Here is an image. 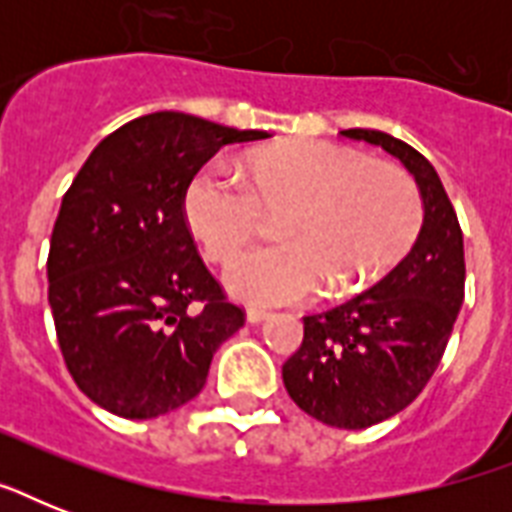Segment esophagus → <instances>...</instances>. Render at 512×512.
Masks as SVG:
<instances>
[{
	"mask_svg": "<svg viewBox=\"0 0 512 512\" xmlns=\"http://www.w3.org/2000/svg\"><path fill=\"white\" fill-rule=\"evenodd\" d=\"M268 316H271V313L263 311V308H249V311H247V321H249V324H260V321H265V319H268Z\"/></svg>",
	"mask_w": 512,
	"mask_h": 512,
	"instance_id": "1",
	"label": "esophagus"
}]
</instances>
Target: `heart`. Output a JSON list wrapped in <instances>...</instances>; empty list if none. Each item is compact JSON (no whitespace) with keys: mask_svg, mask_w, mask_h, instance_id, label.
<instances>
[{"mask_svg":"<svg viewBox=\"0 0 512 512\" xmlns=\"http://www.w3.org/2000/svg\"><path fill=\"white\" fill-rule=\"evenodd\" d=\"M207 162L185 183L183 207L212 263H231L280 212L276 244L239 257L228 287L260 305L300 303L319 284L327 295L372 287L412 249L422 228L414 177L353 148L292 140L260 148L241 164Z\"/></svg>","mask_w":512,"mask_h":512,"instance_id":"heart-1","label":"heart"}]
</instances>
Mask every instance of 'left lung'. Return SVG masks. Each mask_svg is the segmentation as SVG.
Wrapping results in <instances>:
<instances>
[{
    "label": "left lung",
    "instance_id": "8db88e82",
    "mask_svg": "<svg viewBox=\"0 0 512 512\" xmlns=\"http://www.w3.org/2000/svg\"><path fill=\"white\" fill-rule=\"evenodd\" d=\"M401 159L420 185L425 223L412 252L361 295L303 319V345L281 366L284 388L324 425L361 430L412 404L444 358L465 300V247L433 164L377 130H342Z\"/></svg>",
    "mask_w": 512,
    "mask_h": 512
}]
</instances>
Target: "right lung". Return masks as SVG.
<instances>
[{
  "label": "right lung",
  "mask_w": 512,
  "mask_h": 512,
  "mask_svg": "<svg viewBox=\"0 0 512 512\" xmlns=\"http://www.w3.org/2000/svg\"><path fill=\"white\" fill-rule=\"evenodd\" d=\"M268 138L180 111L103 138L63 196L47 255L60 353L84 396L127 420L188 404L244 327L201 260L183 193L228 143Z\"/></svg>",
  "instance_id": "right-lung-1"
}]
</instances>
